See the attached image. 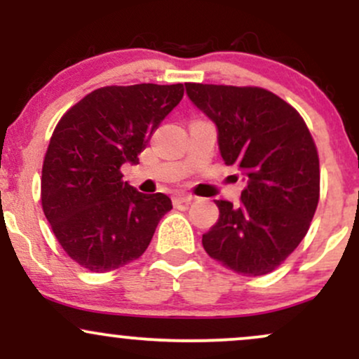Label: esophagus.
<instances>
[{"mask_svg":"<svg viewBox=\"0 0 359 359\" xmlns=\"http://www.w3.org/2000/svg\"><path fill=\"white\" fill-rule=\"evenodd\" d=\"M194 201V196L191 194H177L174 196V204H189Z\"/></svg>","mask_w":359,"mask_h":359,"instance_id":"1","label":"esophagus"}]
</instances>
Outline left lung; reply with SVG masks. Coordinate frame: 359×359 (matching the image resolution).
<instances>
[{
	"instance_id": "obj_1",
	"label": "left lung",
	"mask_w": 359,
	"mask_h": 359,
	"mask_svg": "<svg viewBox=\"0 0 359 359\" xmlns=\"http://www.w3.org/2000/svg\"><path fill=\"white\" fill-rule=\"evenodd\" d=\"M185 90L216 125L226 165H236L246 179L240 204L216 201L219 219L203 234L205 253L246 277L270 273L304 240L319 203L311 131L266 89L187 82Z\"/></svg>"
}]
</instances>
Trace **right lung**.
<instances>
[{"instance_id":"add662e5","label":"right lung","mask_w":359,"mask_h":359,"mask_svg":"<svg viewBox=\"0 0 359 359\" xmlns=\"http://www.w3.org/2000/svg\"><path fill=\"white\" fill-rule=\"evenodd\" d=\"M184 96L182 84L106 86L74 104L53 130L42 168V208L65 253L96 273L145 253L165 194H142L121 165L138 155Z\"/></svg>"}]
</instances>
